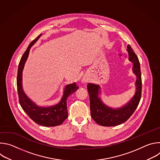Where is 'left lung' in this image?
<instances>
[{
  "label": "left lung",
  "mask_w": 160,
  "mask_h": 160,
  "mask_svg": "<svg viewBox=\"0 0 160 160\" xmlns=\"http://www.w3.org/2000/svg\"><path fill=\"white\" fill-rule=\"evenodd\" d=\"M127 51L128 53V60L133 64V73L137 77L135 83V92L127 104L117 108L109 107L106 105L99 97L101 94L100 85L91 83L87 85L91 117L101 126H117L125 122L132 115L140 102L142 90L140 62L130 45H127Z\"/></svg>",
  "instance_id": "obj_1"
}]
</instances>
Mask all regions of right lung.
Returning a JSON list of instances; mask_svg holds the SVG:
<instances>
[{
	"label": "right lung",
	"instance_id": "obj_1",
	"mask_svg": "<svg viewBox=\"0 0 160 160\" xmlns=\"http://www.w3.org/2000/svg\"><path fill=\"white\" fill-rule=\"evenodd\" d=\"M41 35L42 34L39 35L30 43L19 61L17 76L19 101L22 109L36 123L45 127H55L62 124L68 118L67 99L68 96L73 94L78 89V87L77 86L76 83L66 85L59 102L48 107H42L37 105L26 95L22 89V70L28 59L30 48Z\"/></svg>",
	"mask_w": 160,
	"mask_h": 160
}]
</instances>
